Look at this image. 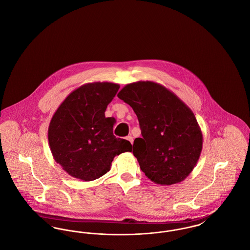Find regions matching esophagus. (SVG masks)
Wrapping results in <instances>:
<instances>
[{
  "mask_svg": "<svg viewBox=\"0 0 250 250\" xmlns=\"http://www.w3.org/2000/svg\"><path fill=\"white\" fill-rule=\"evenodd\" d=\"M125 139H126L131 144H133V141H134V140H133V137H132V136H127Z\"/></svg>",
  "mask_w": 250,
  "mask_h": 250,
  "instance_id": "esophagus-1",
  "label": "esophagus"
}]
</instances>
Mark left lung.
Instances as JSON below:
<instances>
[{
    "label": "left lung",
    "instance_id": "8db88e82",
    "mask_svg": "<svg viewBox=\"0 0 250 250\" xmlns=\"http://www.w3.org/2000/svg\"><path fill=\"white\" fill-rule=\"evenodd\" d=\"M136 113L142 138L133 155L145 175L158 185L184 181L202 150V133L196 117L177 95L154 82L125 85L117 95Z\"/></svg>",
    "mask_w": 250,
    "mask_h": 250
}]
</instances>
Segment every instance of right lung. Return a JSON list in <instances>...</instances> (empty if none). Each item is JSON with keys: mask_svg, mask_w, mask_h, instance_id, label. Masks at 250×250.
<instances>
[{"mask_svg": "<svg viewBox=\"0 0 250 250\" xmlns=\"http://www.w3.org/2000/svg\"><path fill=\"white\" fill-rule=\"evenodd\" d=\"M119 84L86 83L74 90L49 123L48 143L54 160L70 176L85 182L103 176L116 155L131 152V143L113 135L107 105Z\"/></svg>", "mask_w": 250, "mask_h": 250, "instance_id": "obj_1", "label": "right lung"}]
</instances>
